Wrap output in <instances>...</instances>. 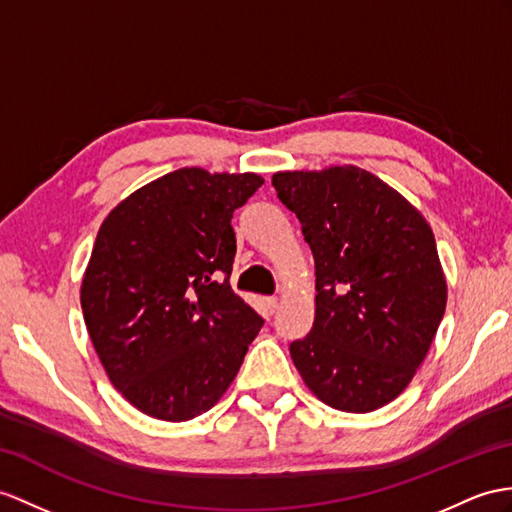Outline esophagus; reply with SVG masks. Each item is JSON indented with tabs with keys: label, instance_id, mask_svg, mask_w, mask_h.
I'll return each instance as SVG.
<instances>
[{
	"label": "esophagus",
	"instance_id": "esophagus-1",
	"mask_svg": "<svg viewBox=\"0 0 512 512\" xmlns=\"http://www.w3.org/2000/svg\"><path fill=\"white\" fill-rule=\"evenodd\" d=\"M265 306L269 313H276L278 306H280V299L278 297H265Z\"/></svg>",
	"mask_w": 512,
	"mask_h": 512
}]
</instances>
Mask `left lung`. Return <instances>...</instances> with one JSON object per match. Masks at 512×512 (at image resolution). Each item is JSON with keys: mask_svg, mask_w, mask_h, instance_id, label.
<instances>
[{"mask_svg": "<svg viewBox=\"0 0 512 512\" xmlns=\"http://www.w3.org/2000/svg\"><path fill=\"white\" fill-rule=\"evenodd\" d=\"M271 184L315 256V323L291 343L304 384L343 413L393 402L426 358L447 304L434 234L373 173L278 171Z\"/></svg>", "mask_w": 512, "mask_h": 512, "instance_id": "1", "label": "left lung"}]
</instances>
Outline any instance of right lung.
I'll list each match as a JSON object with an SVG mask.
<instances>
[{
    "label": "right lung",
    "instance_id": "add662e5",
    "mask_svg": "<svg viewBox=\"0 0 512 512\" xmlns=\"http://www.w3.org/2000/svg\"><path fill=\"white\" fill-rule=\"evenodd\" d=\"M263 182L184 167L128 195L99 228L84 323L112 386L141 413L173 423L206 413L263 328L230 286L232 213Z\"/></svg>",
    "mask_w": 512,
    "mask_h": 512
}]
</instances>
